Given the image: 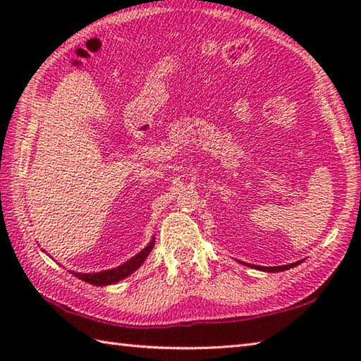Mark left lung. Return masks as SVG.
<instances>
[{
	"instance_id": "obj_1",
	"label": "left lung",
	"mask_w": 361,
	"mask_h": 361,
	"mask_svg": "<svg viewBox=\"0 0 361 361\" xmlns=\"http://www.w3.org/2000/svg\"><path fill=\"white\" fill-rule=\"evenodd\" d=\"M299 265V262H295V264H288V265H282V267H256V265H250V267H255L257 268V270H264V271H283V270H288V268H293Z\"/></svg>"
}]
</instances>
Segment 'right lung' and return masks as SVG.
<instances>
[{
	"instance_id": "1",
	"label": "right lung",
	"mask_w": 361,
	"mask_h": 361,
	"mask_svg": "<svg viewBox=\"0 0 361 361\" xmlns=\"http://www.w3.org/2000/svg\"><path fill=\"white\" fill-rule=\"evenodd\" d=\"M153 245H155V240H152L147 245V247H145L140 252V255H136L135 257L127 260L126 264L113 268V270H106V271H101V273H91V274H80V273H74V274L82 281H85L88 283H93V286H110V283L126 279L128 274H132L133 271H136L137 268L142 265L145 257L149 256V252L152 251Z\"/></svg>"
}]
</instances>
